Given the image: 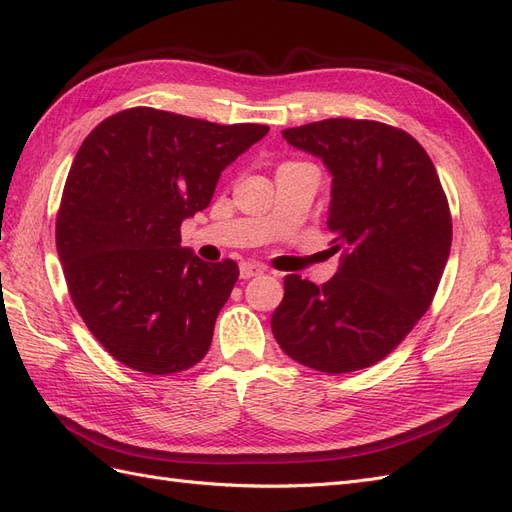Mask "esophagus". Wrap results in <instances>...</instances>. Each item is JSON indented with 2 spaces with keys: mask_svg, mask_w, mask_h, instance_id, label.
I'll use <instances>...</instances> for the list:
<instances>
[{
  "mask_svg": "<svg viewBox=\"0 0 512 512\" xmlns=\"http://www.w3.org/2000/svg\"><path fill=\"white\" fill-rule=\"evenodd\" d=\"M239 273H241L243 280H250V277H256V275L265 273V267L258 265V262H241Z\"/></svg>",
  "mask_w": 512,
  "mask_h": 512,
  "instance_id": "34e87169",
  "label": "esophagus"
}]
</instances>
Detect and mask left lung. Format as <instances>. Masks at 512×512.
I'll list each match as a JSON object with an SVG mask.
<instances>
[{"mask_svg":"<svg viewBox=\"0 0 512 512\" xmlns=\"http://www.w3.org/2000/svg\"><path fill=\"white\" fill-rule=\"evenodd\" d=\"M282 134L333 175L327 226L342 265L322 286L284 277L273 335L290 359L324 374L371 367L427 312L451 254L436 166L408 132L371 119H322Z\"/></svg>","mask_w":512,"mask_h":512,"instance_id":"left-lung-1","label":"left lung"}]
</instances>
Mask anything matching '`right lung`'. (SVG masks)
Returning <instances> with one entry per match:
<instances>
[{
	"mask_svg": "<svg viewBox=\"0 0 512 512\" xmlns=\"http://www.w3.org/2000/svg\"><path fill=\"white\" fill-rule=\"evenodd\" d=\"M267 132L134 106L98 123L76 151L57 254L76 312L119 363L166 376L203 361L239 267L181 247V222Z\"/></svg>",
	"mask_w": 512,
	"mask_h": 512,
	"instance_id": "add662e5",
	"label": "right lung"
}]
</instances>
